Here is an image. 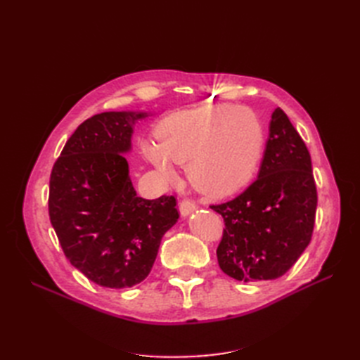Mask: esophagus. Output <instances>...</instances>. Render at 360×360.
<instances>
[{
  "instance_id": "obj_1",
  "label": "esophagus",
  "mask_w": 360,
  "mask_h": 360,
  "mask_svg": "<svg viewBox=\"0 0 360 360\" xmlns=\"http://www.w3.org/2000/svg\"><path fill=\"white\" fill-rule=\"evenodd\" d=\"M195 209H197V205H195L191 200H184V201H181L180 205H179V210H180V214H181V216L191 214Z\"/></svg>"
}]
</instances>
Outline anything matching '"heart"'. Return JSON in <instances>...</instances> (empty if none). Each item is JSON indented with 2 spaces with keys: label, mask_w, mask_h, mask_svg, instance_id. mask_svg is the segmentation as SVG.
I'll use <instances>...</instances> for the list:
<instances>
[{
  "label": "heart",
  "mask_w": 360,
  "mask_h": 360,
  "mask_svg": "<svg viewBox=\"0 0 360 360\" xmlns=\"http://www.w3.org/2000/svg\"><path fill=\"white\" fill-rule=\"evenodd\" d=\"M147 141V159L165 174L171 162L188 163L193 186L213 198L245 188L263 153L264 134L254 111L243 106L207 105L167 117Z\"/></svg>",
  "instance_id": "obj_1"
}]
</instances>
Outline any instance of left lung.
<instances>
[{
    "instance_id": "left-lung-1",
    "label": "left lung",
    "mask_w": 360,
    "mask_h": 360,
    "mask_svg": "<svg viewBox=\"0 0 360 360\" xmlns=\"http://www.w3.org/2000/svg\"><path fill=\"white\" fill-rule=\"evenodd\" d=\"M210 209L225 222L217 263L237 281L276 279L307 249L317 189L309 151L281 108L271 114L258 179L234 200Z\"/></svg>"
}]
</instances>
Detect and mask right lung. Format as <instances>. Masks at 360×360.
I'll return each instance as SVG.
<instances>
[{
	"instance_id": "obj_1",
	"label": "right lung",
	"mask_w": 360,
	"mask_h": 360,
	"mask_svg": "<svg viewBox=\"0 0 360 360\" xmlns=\"http://www.w3.org/2000/svg\"><path fill=\"white\" fill-rule=\"evenodd\" d=\"M141 111L96 114L78 126L51 172L49 219L70 264L106 288L143 282L177 222L176 198L144 200L123 155Z\"/></svg>"
}]
</instances>
